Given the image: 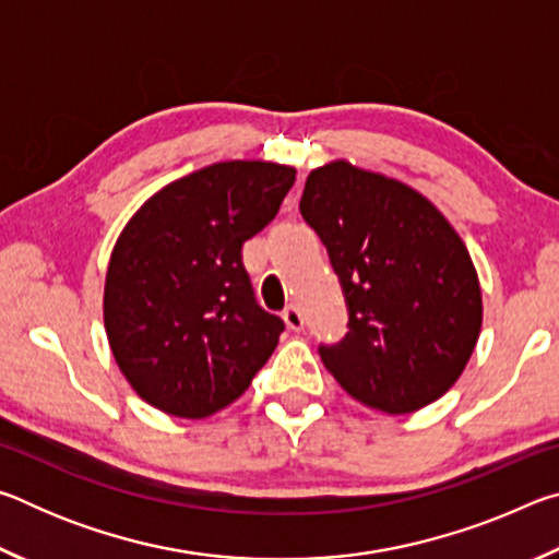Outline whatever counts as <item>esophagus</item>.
Returning <instances> with one entry per match:
<instances>
[{
  "instance_id": "esophagus-1",
  "label": "esophagus",
  "mask_w": 559,
  "mask_h": 559,
  "mask_svg": "<svg viewBox=\"0 0 559 559\" xmlns=\"http://www.w3.org/2000/svg\"><path fill=\"white\" fill-rule=\"evenodd\" d=\"M283 320H286V325L290 330H296V333L298 330H302V313L296 306H288L286 310H283Z\"/></svg>"
}]
</instances>
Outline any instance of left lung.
Here are the masks:
<instances>
[{
  "label": "left lung",
  "instance_id": "left-lung-1",
  "mask_svg": "<svg viewBox=\"0 0 559 559\" xmlns=\"http://www.w3.org/2000/svg\"><path fill=\"white\" fill-rule=\"evenodd\" d=\"M300 214L328 246L349 333L320 347L340 386L386 414L447 394L484 323L471 253L427 197L400 179L333 159L306 179Z\"/></svg>",
  "mask_w": 559,
  "mask_h": 559
}]
</instances>
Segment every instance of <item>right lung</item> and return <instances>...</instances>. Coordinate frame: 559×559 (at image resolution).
Masks as SVG:
<instances>
[{
	"label": "right lung",
	"instance_id": "obj_1",
	"mask_svg": "<svg viewBox=\"0 0 559 559\" xmlns=\"http://www.w3.org/2000/svg\"><path fill=\"white\" fill-rule=\"evenodd\" d=\"M293 182L290 165L229 159L175 179L130 216L108 261L103 323L140 400L204 419L269 362L283 320L253 300L241 246Z\"/></svg>",
	"mask_w": 559,
	"mask_h": 559
}]
</instances>
